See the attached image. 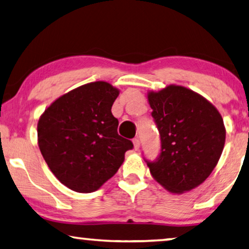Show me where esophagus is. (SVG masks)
Masks as SVG:
<instances>
[{
  "mask_svg": "<svg viewBox=\"0 0 249 249\" xmlns=\"http://www.w3.org/2000/svg\"><path fill=\"white\" fill-rule=\"evenodd\" d=\"M133 145H134V148L137 151L141 146V143H140V140L139 139H134L133 140Z\"/></svg>",
  "mask_w": 249,
  "mask_h": 249,
  "instance_id": "esophagus-1",
  "label": "esophagus"
}]
</instances>
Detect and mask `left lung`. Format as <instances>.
I'll return each mask as SVG.
<instances>
[{"label":"left lung","instance_id":"8db88e82","mask_svg":"<svg viewBox=\"0 0 249 249\" xmlns=\"http://www.w3.org/2000/svg\"><path fill=\"white\" fill-rule=\"evenodd\" d=\"M147 102L161 135V154L147 162L153 179L174 195L198 187L221 157L226 128L208 99L187 87L169 85L147 91Z\"/></svg>","mask_w":249,"mask_h":249}]
</instances>
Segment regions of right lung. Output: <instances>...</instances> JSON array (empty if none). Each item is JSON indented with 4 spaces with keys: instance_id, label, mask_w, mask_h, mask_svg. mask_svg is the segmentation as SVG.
I'll use <instances>...</instances> for the list:
<instances>
[{
    "instance_id": "1",
    "label": "right lung",
    "mask_w": 249,
    "mask_h": 249,
    "mask_svg": "<svg viewBox=\"0 0 249 249\" xmlns=\"http://www.w3.org/2000/svg\"><path fill=\"white\" fill-rule=\"evenodd\" d=\"M120 89L85 84L51 103L39 118L38 145L54 177L72 191L98 190L123 164L133 143L117 134L112 106Z\"/></svg>"
}]
</instances>
